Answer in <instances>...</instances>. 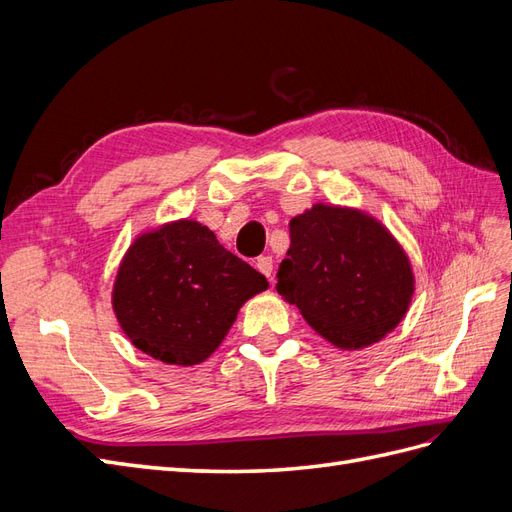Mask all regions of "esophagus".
<instances>
[{
	"instance_id": "1",
	"label": "esophagus",
	"mask_w": 512,
	"mask_h": 512,
	"mask_svg": "<svg viewBox=\"0 0 512 512\" xmlns=\"http://www.w3.org/2000/svg\"><path fill=\"white\" fill-rule=\"evenodd\" d=\"M256 269H258L262 275H267L269 280H271V273H273V258H271V256H260V258L256 260Z\"/></svg>"
}]
</instances>
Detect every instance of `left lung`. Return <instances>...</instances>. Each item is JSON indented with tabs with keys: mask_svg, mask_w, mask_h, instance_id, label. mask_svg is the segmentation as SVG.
Listing matches in <instances>:
<instances>
[{
	"mask_svg": "<svg viewBox=\"0 0 512 512\" xmlns=\"http://www.w3.org/2000/svg\"><path fill=\"white\" fill-rule=\"evenodd\" d=\"M275 288L327 342L361 350L404 320L414 273L404 247L374 215L316 203L290 220Z\"/></svg>",
	"mask_w": 512,
	"mask_h": 512,
	"instance_id": "obj_1",
	"label": "left lung"
}]
</instances>
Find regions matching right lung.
Segmentation results:
<instances>
[{"label":"right lung","mask_w":512,"mask_h":512,"mask_svg":"<svg viewBox=\"0 0 512 512\" xmlns=\"http://www.w3.org/2000/svg\"><path fill=\"white\" fill-rule=\"evenodd\" d=\"M267 277L228 252L213 230L175 220L138 235L113 284V312L130 342L156 361L190 367L220 348L241 305Z\"/></svg>","instance_id":"add662e5"}]
</instances>
